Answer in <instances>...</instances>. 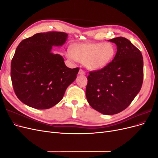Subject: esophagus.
Masks as SVG:
<instances>
[{"label": "esophagus", "instance_id": "1", "mask_svg": "<svg viewBox=\"0 0 158 158\" xmlns=\"http://www.w3.org/2000/svg\"><path fill=\"white\" fill-rule=\"evenodd\" d=\"M78 74H79L80 75H85V72H84L83 70H82V69H80V70H79Z\"/></svg>", "mask_w": 158, "mask_h": 158}]
</instances>
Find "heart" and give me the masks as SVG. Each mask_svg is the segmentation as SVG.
<instances>
[{
    "instance_id": "obj_1",
    "label": "heart",
    "mask_w": 158,
    "mask_h": 158,
    "mask_svg": "<svg viewBox=\"0 0 158 158\" xmlns=\"http://www.w3.org/2000/svg\"><path fill=\"white\" fill-rule=\"evenodd\" d=\"M114 55V48L111 44L85 43L76 44L72 47V52L67 56L80 63L92 70H100L111 62Z\"/></svg>"
}]
</instances>
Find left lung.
I'll return each instance as SVG.
<instances>
[{"label":"left lung","instance_id":"left-lung-1","mask_svg":"<svg viewBox=\"0 0 158 158\" xmlns=\"http://www.w3.org/2000/svg\"><path fill=\"white\" fill-rule=\"evenodd\" d=\"M108 41L116 44L117 53L106 67L89 72L85 95L92 108L111 115L125 110L139 93L144 63L141 52L126 38Z\"/></svg>","mask_w":158,"mask_h":158}]
</instances>
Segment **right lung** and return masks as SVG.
Returning <instances> with one entry per match:
<instances>
[{
  "mask_svg": "<svg viewBox=\"0 0 158 158\" xmlns=\"http://www.w3.org/2000/svg\"><path fill=\"white\" fill-rule=\"evenodd\" d=\"M64 32L38 33L22 41L11 62V80L16 96L29 107L47 109L63 99L79 68L70 69L63 57L51 52L64 45Z\"/></svg>",
  "mask_w": 158,
  "mask_h": 158,
  "instance_id": "obj_1",
  "label": "right lung"
}]
</instances>
